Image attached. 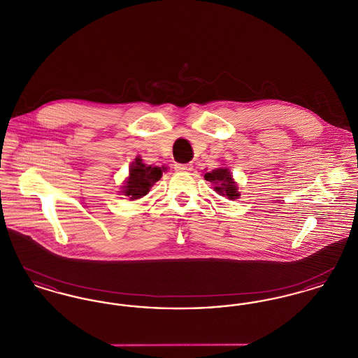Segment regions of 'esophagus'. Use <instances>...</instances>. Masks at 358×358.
Wrapping results in <instances>:
<instances>
[{"instance_id":"34e87169","label":"esophagus","mask_w":358,"mask_h":358,"mask_svg":"<svg viewBox=\"0 0 358 358\" xmlns=\"http://www.w3.org/2000/svg\"><path fill=\"white\" fill-rule=\"evenodd\" d=\"M174 169L177 171H190L193 169L192 164H176Z\"/></svg>"}]
</instances>
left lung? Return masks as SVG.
<instances>
[{
  "instance_id": "8db88e82",
  "label": "left lung",
  "mask_w": 358,
  "mask_h": 358,
  "mask_svg": "<svg viewBox=\"0 0 358 358\" xmlns=\"http://www.w3.org/2000/svg\"><path fill=\"white\" fill-rule=\"evenodd\" d=\"M204 178L209 181L217 194L227 197L228 200H238L240 197L238 182L234 180L232 173L228 168H217L205 173Z\"/></svg>"
}]
</instances>
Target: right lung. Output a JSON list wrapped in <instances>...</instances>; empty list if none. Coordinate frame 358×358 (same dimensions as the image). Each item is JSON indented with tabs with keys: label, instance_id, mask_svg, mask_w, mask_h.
<instances>
[{
	"label": "right lung",
	"instance_id": "add662e5",
	"mask_svg": "<svg viewBox=\"0 0 358 358\" xmlns=\"http://www.w3.org/2000/svg\"><path fill=\"white\" fill-rule=\"evenodd\" d=\"M162 169L143 164L141 157H136L131 162L129 176L120 187V193L129 197L130 201L139 200L150 192V187L162 177Z\"/></svg>",
	"mask_w": 358,
	"mask_h": 358
}]
</instances>
